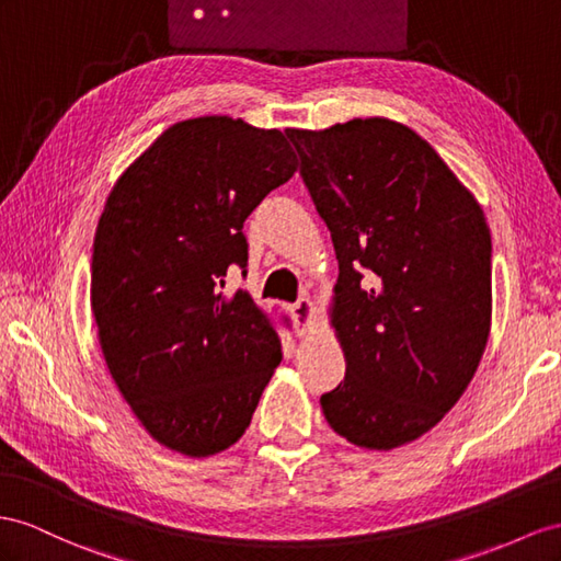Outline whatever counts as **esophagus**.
<instances>
[{
	"mask_svg": "<svg viewBox=\"0 0 561 561\" xmlns=\"http://www.w3.org/2000/svg\"><path fill=\"white\" fill-rule=\"evenodd\" d=\"M314 304L310 298H298V304L294 306V314H296V324H298V336H306L312 327L314 320Z\"/></svg>",
	"mask_w": 561,
	"mask_h": 561,
	"instance_id": "34e87169",
	"label": "esophagus"
}]
</instances>
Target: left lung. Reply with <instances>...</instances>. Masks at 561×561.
Here are the masks:
<instances>
[{
  "label": "left lung",
  "instance_id": "obj_1",
  "mask_svg": "<svg viewBox=\"0 0 561 561\" xmlns=\"http://www.w3.org/2000/svg\"><path fill=\"white\" fill-rule=\"evenodd\" d=\"M332 232V327L346 379L320 398L357 448L393 450L448 412L491 334V229L434 147L389 118L289 127Z\"/></svg>",
  "mask_w": 561,
  "mask_h": 561
}]
</instances>
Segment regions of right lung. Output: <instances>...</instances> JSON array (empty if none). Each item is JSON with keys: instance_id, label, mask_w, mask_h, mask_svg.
I'll list each match as a JSON object with an SVG mask.
<instances>
[{"instance_id": "obj_1", "label": "right lung", "mask_w": 561, "mask_h": 561, "mask_svg": "<svg viewBox=\"0 0 561 561\" xmlns=\"http://www.w3.org/2000/svg\"><path fill=\"white\" fill-rule=\"evenodd\" d=\"M296 153L279 130L229 116L170 125L125 168L94 234L92 312L106 367L149 436L210 457L249 428L282 363L270 314L249 291L253 208L289 182Z\"/></svg>"}]
</instances>
